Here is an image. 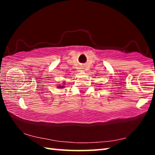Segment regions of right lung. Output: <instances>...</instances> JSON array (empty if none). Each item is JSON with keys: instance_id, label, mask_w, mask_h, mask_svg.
<instances>
[{"instance_id": "1", "label": "right lung", "mask_w": 155, "mask_h": 155, "mask_svg": "<svg viewBox=\"0 0 155 155\" xmlns=\"http://www.w3.org/2000/svg\"><path fill=\"white\" fill-rule=\"evenodd\" d=\"M61 85H59V86H58V87H59V88H64V86H61Z\"/></svg>"}]
</instances>
